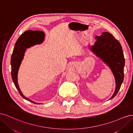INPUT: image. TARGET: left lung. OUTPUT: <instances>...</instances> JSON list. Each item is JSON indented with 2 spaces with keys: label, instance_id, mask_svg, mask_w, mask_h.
Here are the masks:
<instances>
[{
  "label": "left lung",
  "instance_id": "1",
  "mask_svg": "<svg viewBox=\"0 0 133 133\" xmlns=\"http://www.w3.org/2000/svg\"><path fill=\"white\" fill-rule=\"evenodd\" d=\"M97 40L91 50L97 57L102 59L112 71L115 80V89L112 99L117 95L124 79V67L125 65L123 51L120 42L109 32H103L96 36Z\"/></svg>",
  "mask_w": 133,
  "mask_h": 133
}]
</instances>
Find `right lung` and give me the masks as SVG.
<instances>
[{"mask_svg":"<svg viewBox=\"0 0 133 133\" xmlns=\"http://www.w3.org/2000/svg\"><path fill=\"white\" fill-rule=\"evenodd\" d=\"M45 34L42 31L32 30L25 31L16 41L11 57V75L16 89H18L21 96L25 99L36 104L38 103H36L25 97L20 91L18 82V73L26 49L30 48L34 45L41 44L43 42Z\"/></svg>","mask_w":133,"mask_h":133,"instance_id":"1","label":"right lung"}]
</instances>
